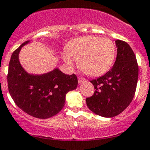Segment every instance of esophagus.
<instances>
[{
	"mask_svg": "<svg viewBox=\"0 0 150 150\" xmlns=\"http://www.w3.org/2000/svg\"><path fill=\"white\" fill-rule=\"evenodd\" d=\"M86 79H84V78L81 77V76H78V82H79V84H82V82H86Z\"/></svg>",
	"mask_w": 150,
	"mask_h": 150,
	"instance_id": "esophagus-1",
	"label": "esophagus"
}]
</instances>
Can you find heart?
Returning a JSON list of instances; mask_svg holds the SVG:
<instances>
[{"mask_svg":"<svg viewBox=\"0 0 150 150\" xmlns=\"http://www.w3.org/2000/svg\"><path fill=\"white\" fill-rule=\"evenodd\" d=\"M68 53L63 54V59L70 68L75 59H79V65L86 74L97 76L105 74L113 64L116 55V47L109 38L88 36L75 38L70 42Z\"/></svg>","mask_w":150,"mask_h":150,"instance_id":"1","label":"heart"}]
</instances>
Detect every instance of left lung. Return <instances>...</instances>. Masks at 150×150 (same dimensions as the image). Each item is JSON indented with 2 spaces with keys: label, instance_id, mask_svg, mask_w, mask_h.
I'll return each mask as SVG.
<instances>
[{
  "label": "left lung",
  "instance_id": "8db88e82",
  "mask_svg": "<svg viewBox=\"0 0 150 150\" xmlns=\"http://www.w3.org/2000/svg\"><path fill=\"white\" fill-rule=\"evenodd\" d=\"M115 43L117 53L115 64L103 76L90 81L95 91L86 100L91 112L105 117L120 115L129 106L138 82V65L132 49L123 41Z\"/></svg>",
  "mask_w": 150,
  "mask_h": 150
}]
</instances>
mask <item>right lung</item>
Listing matches in <instances>:
<instances>
[{"mask_svg": "<svg viewBox=\"0 0 150 150\" xmlns=\"http://www.w3.org/2000/svg\"><path fill=\"white\" fill-rule=\"evenodd\" d=\"M28 42H24L12 53L7 74L8 89L22 111L34 117L46 119L62 109L66 94L77 87V77L74 74H64L58 68L42 75L26 72L19 62L18 54Z\"/></svg>", "mask_w": 150, "mask_h": 150, "instance_id": "obj_1", "label": "right lung"}]
</instances>
